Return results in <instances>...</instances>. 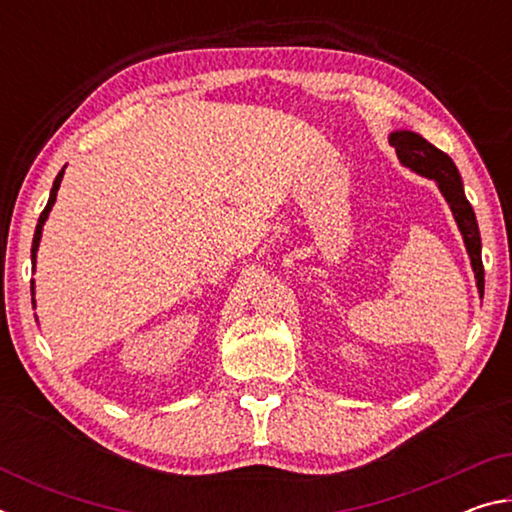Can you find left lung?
I'll return each instance as SVG.
<instances>
[{
	"mask_svg": "<svg viewBox=\"0 0 512 512\" xmlns=\"http://www.w3.org/2000/svg\"><path fill=\"white\" fill-rule=\"evenodd\" d=\"M388 142L395 146L397 160H400L402 167L411 169L413 173H418V176L429 178L438 185L440 194H443L449 210H452L458 232H461L463 237L465 250L467 255H470L476 289H479V296L483 298V262H481L479 223H476L472 205L465 196L463 178L461 173H458L454 160L449 158L447 153L436 149L431 142L424 140L420 133H413V131H393L388 135Z\"/></svg>",
	"mask_w": 512,
	"mask_h": 512,
	"instance_id": "1",
	"label": "left lung"
}]
</instances>
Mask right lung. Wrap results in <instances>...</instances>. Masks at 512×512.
<instances>
[{
    "instance_id": "1",
    "label": "right lung",
    "mask_w": 512,
    "mask_h": 512,
    "mask_svg": "<svg viewBox=\"0 0 512 512\" xmlns=\"http://www.w3.org/2000/svg\"><path fill=\"white\" fill-rule=\"evenodd\" d=\"M63 176H65V167L58 171L54 185H51V194H49L47 207H45V210H42L40 219H38V225H36V235H33V246H31V264H33V271H36V257H38V248H40V239H42V228H45L51 207H54V203H56V196H58L60 183H63ZM31 296H36V282H33V280H31ZM31 302H33V307H36V298H31ZM36 320H38V318H36Z\"/></svg>"
}]
</instances>
